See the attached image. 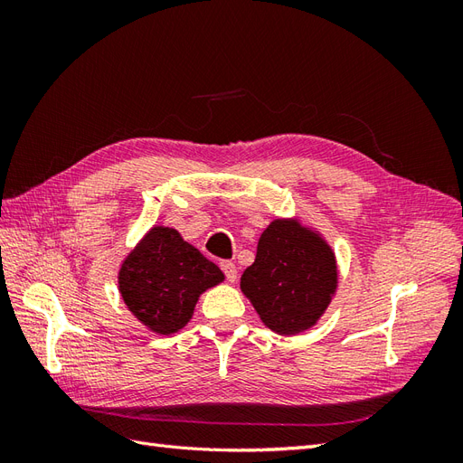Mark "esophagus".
Segmentation results:
<instances>
[{"label":"esophagus","instance_id":"obj_1","mask_svg":"<svg viewBox=\"0 0 463 463\" xmlns=\"http://www.w3.org/2000/svg\"><path fill=\"white\" fill-rule=\"evenodd\" d=\"M220 269H222L223 274H226L228 282H235V279H237V266L232 260H222Z\"/></svg>","mask_w":463,"mask_h":463}]
</instances>
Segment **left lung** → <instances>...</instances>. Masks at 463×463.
Instances as JSON below:
<instances>
[{
    "mask_svg": "<svg viewBox=\"0 0 463 463\" xmlns=\"http://www.w3.org/2000/svg\"><path fill=\"white\" fill-rule=\"evenodd\" d=\"M338 272L332 249L293 220H274L259 240L241 289L270 330L291 335L311 328L328 307Z\"/></svg>",
    "mask_w": 463,
    "mask_h": 463,
    "instance_id": "left-lung-1",
    "label": "left lung"
}]
</instances>
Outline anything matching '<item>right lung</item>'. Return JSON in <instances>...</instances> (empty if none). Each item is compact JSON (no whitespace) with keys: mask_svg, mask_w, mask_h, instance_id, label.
Here are the masks:
<instances>
[{"mask_svg":"<svg viewBox=\"0 0 463 463\" xmlns=\"http://www.w3.org/2000/svg\"><path fill=\"white\" fill-rule=\"evenodd\" d=\"M223 279L174 228H152L125 259L119 291L129 311L156 334H174L193 317L199 296Z\"/></svg>","mask_w":463,"mask_h":463,"instance_id":"1","label":"right lung"}]
</instances>
